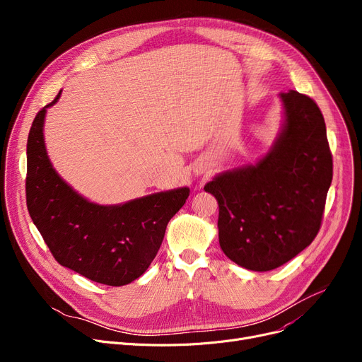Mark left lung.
<instances>
[{
  "label": "left lung",
  "instance_id": "left-lung-1",
  "mask_svg": "<svg viewBox=\"0 0 362 362\" xmlns=\"http://www.w3.org/2000/svg\"><path fill=\"white\" fill-rule=\"evenodd\" d=\"M280 98L284 120L267 154L204 186L218 202L223 252L252 272L274 270L311 245L333 177L326 123L315 101L296 90Z\"/></svg>",
  "mask_w": 362,
  "mask_h": 362
}]
</instances>
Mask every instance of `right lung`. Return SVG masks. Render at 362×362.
<instances>
[{"label":"right lung","instance_id":"add662e5","mask_svg":"<svg viewBox=\"0 0 362 362\" xmlns=\"http://www.w3.org/2000/svg\"><path fill=\"white\" fill-rule=\"evenodd\" d=\"M45 105L28 138L26 204L54 258L83 277L123 286L156 258L165 227L189 197V187L146 195L119 205H98L79 195L52 167L44 141Z\"/></svg>","mask_w":362,"mask_h":362}]
</instances>
